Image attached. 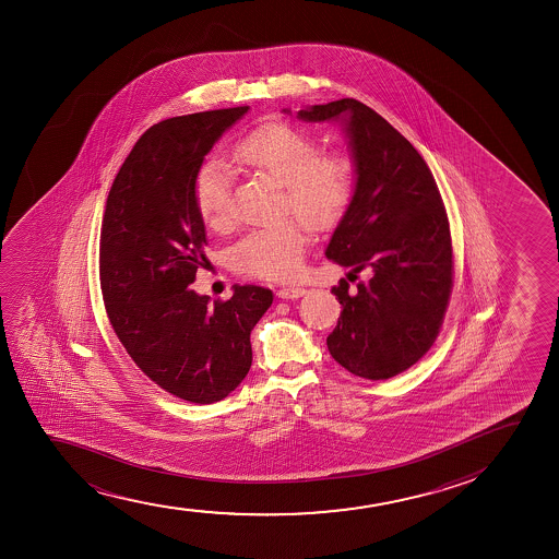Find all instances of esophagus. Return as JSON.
Here are the masks:
<instances>
[{
  "mask_svg": "<svg viewBox=\"0 0 559 559\" xmlns=\"http://www.w3.org/2000/svg\"><path fill=\"white\" fill-rule=\"evenodd\" d=\"M306 293L308 290L304 289V287H283V289L277 290V296L283 298V300H295V298H300Z\"/></svg>",
  "mask_w": 559,
  "mask_h": 559,
  "instance_id": "obj_1",
  "label": "esophagus"
}]
</instances>
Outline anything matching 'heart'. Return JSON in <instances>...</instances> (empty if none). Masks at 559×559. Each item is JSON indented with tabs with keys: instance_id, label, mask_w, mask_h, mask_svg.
I'll return each instance as SVG.
<instances>
[{
	"instance_id": "heart-1",
	"label": "heart",
	"mask_w": 559,
	"mask_h": 559,
	"mask_svg": "<svg viewBox=\"0 0 559 559\" xmlns=\"http://www.w3.org/2000/svg\"><path fill=\"white\" fill-rule=\"evenodd\" d=\"M235 160L263 171L287 188V205L314 229L334 227L353 203L356 166L347 154H322L308 132L269 122L251 130L233 148ZM233 171L219 158L203 162L193 180L201 218L216 231L231 222ZM308 245L306 229L295 219L259 227L231 248V263L240 274L264 280L296 276Z\"/></svg>"
}]
</instances>
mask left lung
I'll return each mask as SVG.
<instances>
[{
	"label": "left lung",
	"instance_id": "8db88e82",
	"mask_svg": "<svg viewBox=\"0 0 559 559\" xmlns=\"http://www.w3.org/2000/svg\"><path fill=\"white\" fill-rule=\"evenodd\" d=\"M290 114V109H283ZM306 122H337L356 166V190L324 255L371 270L369 282L332 289L343 311L328 350L348 372L392 379L437 340L453 285L448 214L435 177L405 135L354 98L300 109Z\"/></svg>",
	"mask_w": 559,
	"mask_h": 559
}]
</instances>
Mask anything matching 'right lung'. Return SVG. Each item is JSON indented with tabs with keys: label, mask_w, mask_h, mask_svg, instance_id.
Segmentation results:
<instances>
[{
	"label": "right lung",
	"mask_w": 559,
	"mask_h": 559,
	"mask_svg": "<svg viewBox=\"0 0 559 559\" xmlns=\"http://www.w3.org/2000/svg\"><path fill=\"white\" fill-rule=\"evenodd\" d=\"M248 106L154 124L117 174L100 233V287L130 358L162 390L198 405L235 392L251 367L250 334L272 290L233 285L227 302L190 287L206 263L193 180Z\"/></svg>",
	"instance_id": "1"
}]
</instances>
